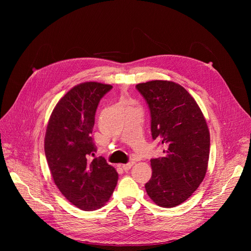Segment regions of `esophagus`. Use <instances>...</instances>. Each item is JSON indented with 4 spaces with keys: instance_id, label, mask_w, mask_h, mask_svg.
Returning <instances> with one entry per match:
<instances>
[{
    "instance_id": "1",
    "label": "esophagus",
    "mask_w": 251,
    "mask_h": 251,
    "mask_svg": "<svg viewBox=\"0 0 251 251\" xmlns=\"http://www.w3.org/2000/svg\"><path fill=\"white\" fill-rule=\"evenodd\" d=\"M132 165H133V162H128V163H126V164H124V165H123V170H124L125 172H127L128 170H130V169L132 168Z\"/></svg>"
}]
</instances>
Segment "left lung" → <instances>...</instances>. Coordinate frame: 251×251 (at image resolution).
I'll return each mask as SVG.
<instances>
[{"mask_svg": "<svg viewBox=\"0 0 251 251\" xmlns=\"http://www.w3.org/2000/svg\"><path fill=\"white\" fill-rule=\"evenodd\" d=\"M151 113V133L165 150L151 159L150 198L161 207H175L199 187L207 170L209 131L203 114L187 91L173 81L151 80L136 86Z\"/></svg>", "mask_w": 251, "mask_h": 251, "instance_id": "8db88e82", "label": "left lung"}]
</instances>
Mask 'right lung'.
<instances>
[{"instance_id": "right-lung-1", "label": "right lung", "mask_w": 251, "mask_h": 251, "mask_svg": "<svg viewBox=\"0 0 251 251\" xmlns=\"http://www.w3.org/2000/svg\"><path fill=\"white\" fill-rule=\"evenodd\" d=\"M113 87L89 81L75 86L53 110L45 136V155L54 183L67 200L82 210L103 206L118 174L103 157L93 158L95 113Z\"/></svg>"}]
</instances>
